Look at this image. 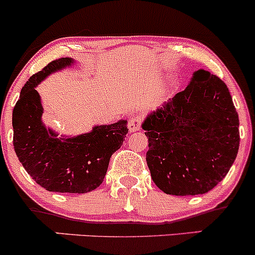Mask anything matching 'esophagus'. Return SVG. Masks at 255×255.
<instances>
[{
	"label": "esophagus",
	"mask_w": 255,
	"mask_h": 255,
	"mask_svg": "<svg viewBox=\"0 0 255 255\" xmlns=\"http://www.w3.org/2000/svg\"><path fill=\"white\" fill-rule=\"evenodd\" d=\"M141 122H142V119H141V117H138V115H135V117L130 118V120H128V131L130 132H133V131H138L141 128Z\"/></svg>",
	"instance_id": "obj_1"
}]
</instances>
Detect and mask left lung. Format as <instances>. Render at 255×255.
<instances>
[{
  "instance_id": "1",
  "label": "left lung",
  "mask_w": 255,
  "mask_h": 255,
  "mask_svg": "<svg viewBox=\"0 0 255 255\" xmlns=\"http://www.w3.org/2000/svg\"><path fill=\"white\" fill-rule=\"evenodd\" d=\"M240 119L224 81L199 70L184 91L151 113L148 138L152 180L169 195H199L214 189L232 167L240 147Z\"/></svg>"
}]
</instances>
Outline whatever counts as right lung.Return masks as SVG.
<instances>
[{
    "label": "right lung",
    "mask_w": 255,
    "mask_h": 255,
    "mask_svg": "<svg viewBox=\"0 0 255 255\" xmlns=\"http://www.w3.org/2000/svg\"><path fill=\"white\" fill-rule=\"evenodd\" d=\"M61 57L33 75L13 108V146L28 174L49 191L85 194L103 183L112 154L125 141L127 120L94 127L88 133L57 138L41 122L43 107L35 87L50 73L71 66Z\"/></svg>",
    "instance_id": "right-lung-1"
}]
</instances>
